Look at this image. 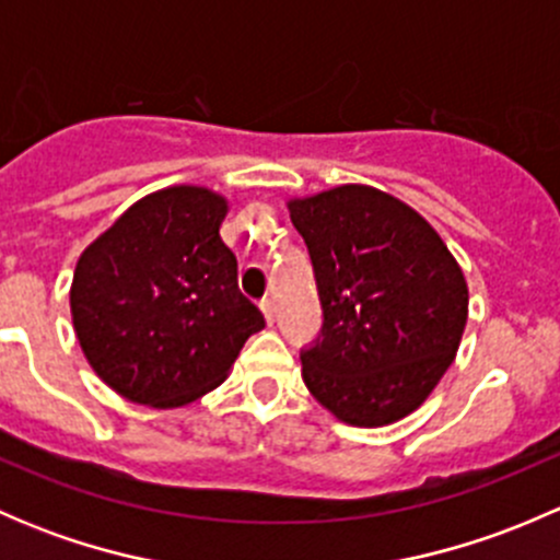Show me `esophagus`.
Masks as SVG:
<instances>
[{
	"mask_svg": "<svg viewBox=\"0 0 560 560\" xmlns=\"http://www.w3.org/2000/svg\"><path fill=\"white\" fill-rule=\"evenodd\" d=\"M259 308H262L265 319L273 322V316H276V306H273V301H270V298H262V301H259Z\"/></svg>",
	"mask_w": 560,
	"mask_h": 560,
	"instance_id": "1",
	"label": "esophagus"
}]
</instances>
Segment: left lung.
<instances>
[{"label": "left lung", "mask_w": 560, "mask_h": 560, "mask_svg": "<svg viewBox=\"0 0 560 560\" xmlns=\"http://www.w3.org/2000/svg\"><path fill=\"white\" fill-rule=\"evenodd\" d=\"M308 246L322 330L301 349L308 393L341 422L411 415L453 365L468 316L460 265L406 202L363 184L290 200Z\"/></svg>", "instance_id": "8db88e82"}]
</instances>
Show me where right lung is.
<instances>
[{
  "label": "right lung",
  "mask_w": 560,
  "mask_h": 560,
  "mask_svg": "<svg viewBox=\"0 0 560 560\" xmlns=\"http://www.w3.org/2000/svg\"><path fill=\"white\" fill-rule=\"evenodd\" d=\"M228 200L171 186L135 202L78 259L70 308L89 365L127 400L173 409L228 380L265 316L238 290Z\"/></svg>",
  "instance_id": "right-lung-1"
}]
</instances>
